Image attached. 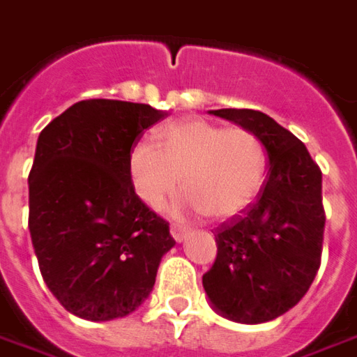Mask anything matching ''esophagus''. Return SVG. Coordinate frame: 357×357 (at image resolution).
I'll use <instances>...</instances> for the list:
<instances>
[{"label":"esophagus","instance_id":"obj_1","mask_svg":"<svg viewBox=\"0 0 357 357\" xmlns=\"http://www.w3.org/2000/svg\"><path fill=\"white\" fill-rule=\"evenodd\" d=\"M170 233L174 239L178 241V243H181V241L185 239L187 235H189V229H187V227H183V225L174 224V225H170Z\"/></svg>","mask_w":357,"mask_h":357}]
</instances>
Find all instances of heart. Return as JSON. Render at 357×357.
<instances>
[{"mask_svg":"<svg viewBox=\"0 0 357 357\" xmlns=\"http://www.w3.org/2000/svg\"><path fill=\"white\" fill-rule=\"evenodd\" d=\"M268 170L262 139L245 126L183 118L158 128L155 145L135 143L128 176L143 204L160 208L181 187L183 204L212 220L239 216L260 195Z\"/></svg>","mask_w":357,"mask_h":357,"instance_id":"obj_1","label":"heart"}]
</instances>
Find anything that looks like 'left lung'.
Returning <instances> with one entry per match:
<instances>
[{"label":"left lung","instance_id":"8db88e82","mask_svg":"<svg viewBox=\"0 0 357 357\" xmlns=\"http://www.w3.org/2000/svg\"><path fill=\"white\" fill-rule=\"evenodd\" d=\"M262 139L269 172L250 208L218 225L202 287L233 321H271L298 304L321 266V170L306 145L260 110H212Z\"/></svg>","mask_w":357,"mask_h":357}]
</instances>
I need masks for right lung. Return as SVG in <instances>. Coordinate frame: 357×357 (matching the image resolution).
<instances>
[{"label":"right lung","instance_id":"1","mask_svg":"<svg viewBox=\"0 0 357 357\" xmlns=\"http://www.w3.org/2000/svg\"><path fill=\"white\" fill-rule=\"evenodd\" d=\"M166 116L151 105L74 102L38 137L28 176V227L53 296L89 321L141 306L176 241L170 225L137 199L128 155Z\"/></svg>","mask_w":357,"mask_h":357}]
</instances>
